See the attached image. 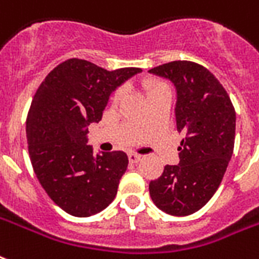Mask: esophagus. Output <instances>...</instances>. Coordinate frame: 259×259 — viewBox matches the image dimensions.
Returning <instances> with one entry per match:
<instances>
[{
  "label": "esophagus",
  "instance_id": "34e87169",
  "mask_svg": "<svg viewBox=\"0 0 259 259\" xmlns=\"http://www.w3.org/2000/svg\"><path fill=\"white\" fill-rule=\"evenodd\" d=\"M143 159V156L137 155V153H129V161L130 163H138Z\"/></svg>",
  "mask_w": 259,
  "mask_h": 259
}]
</instances>
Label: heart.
<instances>
[{"label": "heart", "instance_id": "heart-1", "mask_svg": "<svg viewBox=\"0 0 259 259\" xmlns=\"http://www.w3.org/2000/svg\"><path fill=\"white\" fill-rule=\"evenodd\" d=\"M163 88H168V87H167V84H164V82H155V84L151 87V92L156 90H163ZM119 98H121V92L118 91V92H115V95H114V98L112 99H114V102H118Z\"/></svg>", "mask_w": 259, "mask_h": 259}]
</instances>
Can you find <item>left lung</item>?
I'll list each match as a JSON object with an SVG mask.
<instances>
[{"label": "left lung", "instance_id": "obj_1", "mask_svg": "<svg viewBox=\"0 0 259 259\" xmlns=\"http://www.w3.org/2000/svg\"><path fill=\"white\" fill-rule=\"evenodd\" d=\"M177 88V129L185 134L179 164L165 165L149 183L152 201L172 216L200 210L220 186L234 152L236 114L226 88L208 69L172 61L149 70Z\"/></svg>", "mask_w": 259, "mask_h": 259}]
</instances>
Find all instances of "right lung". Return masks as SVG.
I'll return each instance as SVG.
<instances>
[{
    "label": "right lung",
    "mask_w": 259,
    "mask_h": 259,
    "mask_svg": "<svg viewBox=\"0 0 259 259\" xmlns=\"http://www.w3.org/2000/svg\"><path fill=\"white\" fill-rule=\"evenodd\" d=\"M140 72H110L70 58L47 74L33 96L27 116L31 164L47 195L72 216L96 214L115 198L129 159L121 151L95 155L87 126L102 119L112 91Z\"/></svg>",
    "instance_id": "obj_1"
}]
</instances>
